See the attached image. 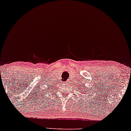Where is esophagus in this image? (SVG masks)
Here are the masks:
<instances>
[{
  "label": "esophagus",
  "mask_w": 131,
  "mask_h": 131,
  "mask_svg": "<svg viewBox=\"0 0 131 131\" xmlns=\"http://www.w3.org/2000/svg\"><path fill=\"white\" fill-rule=\"evenodd\" d=\"M69 82H70V81H69V80H68V81H66V83H69Z\"/></svg>",
  "instance_id": "obj_1"
}]
</instances>
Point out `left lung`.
Instances as JSON below:
<instances>
[{
    "mask_svg": "<svg viewBox=\"0 0 131 131\" xmlns=\"http://www.w3.org/2000/svg\"><path fill=\"white\" fill-rule=\"evenodd\" d=\"M83 88H84V87H83ZM81 91H82V90H81Z\"/></svg>",
    "mask_w": 131,
    "mask_h": 131,
    "instance_id": "1",
    "label": "left lung"
}]
</instances>
